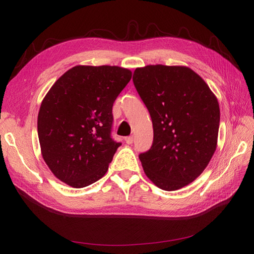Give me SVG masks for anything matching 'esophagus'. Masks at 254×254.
Listing matches in <instances>:
<instances>
[{
    "mask_svg": "<svg viewBox=\"0 0 254 254\" xmlns=\"http://www.w3.org/2000/svg\"><path fill=\"white\" fill-rule=\"evenodd\" d=\"M133 140H134V137H133V135H130V136H127L126 139H125V141H126V143L127 144H132L133 143Z\"/></svg>",
    "mask_w": 254,
    "mask_h": 254,
    "instance_id": "obj_1",
    "label": "esophagus"
}]
</instances>
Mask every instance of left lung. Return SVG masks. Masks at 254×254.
Returning a JSON list of instances; mask_svg holds the SVG:
<instances>
[{
  "label": "left lung",
  "mask_w": 254,
  "mask_h": 254,
  "mask_svg": "<svg viewBox=\"0 0 254 254\" xmlns=\"http://www.w3.org/2000/svg\"><path fill=\"white\" fill-rule=\"evenodd\" d=\"M132 80L152 121V145L139 155L146 176L164 190L188 186L204 171L216 149L220 120L216 96L187 66L137 67Z\"/></svg>",
  "instance_id": "left-lung-1"
}]
</instances>
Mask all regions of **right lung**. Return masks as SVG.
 <instances>
[{
	"label": "right lung",
	"instance_id": "obj_1",
	"mask_svg": "<svg viewBox=\"0 0 254 254\" xmlns=\"http://www.w3.org/2000/svg\"><path fill=\"white\" fill-rule=\"evenodd\" d=\"M131 75L115 65H76L53 84L38 114V136L59 180L80 189L108 171L122 145L111 136L112 107Z\"/></svg>",
	"mask_w": 254,
	"mask_h": 254
}]
</instances>
